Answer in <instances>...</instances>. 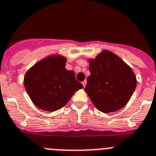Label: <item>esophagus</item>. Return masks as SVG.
<instances>
[{
    "label": "esophagus",
    "mask_w": 156,
    "mask_h": 156,
    "mask_svg": "<svg viewBox=\"0 0 156 156\" xmlns=\"http://www.w3.org/2000/svg\"><path fill=\"white\" fill-rule=\"evenodd\" d=\"M82 85H83V87H86V85H87V81L85 80V81H83V82H82Z\"/></svg>",
    "instance_id": "1"
}]
</instances>
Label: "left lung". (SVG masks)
I'll return each mask as SVG.
<instances>
[{
	"label": "left lung",
	"instance_id": "1",
	"mask_svg": "<svg viewBox=\"0 0 156 156\" xmlns=\"http://www.w3.org/2000/svg\"><path fill=\"white\" fill-rule=\"evenodd\" d=\"M89 69L85 91L98 111L115 112L126 106L137 84L131 67L116 54L104 50L90 60Z\"/></svg>",
	"mask_w": 156,
	"mask_h": 156
}]
</instances>
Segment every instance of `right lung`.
Listing matches in <instances>:
<instances>
[{
  "label": "right lung",
  "mask_w": 156,
  "mask_h": 156,
  "mask_svg": "<svg viewBox=\"0 0 156 156\" xmlns=\"http://www.w3.org/2000/svg\"><path fill=\"white\" fill-rule=\"evenodd\" d=\"M66 58L55 55L40 61L24 78V85L32 102L43 111H54L69 102L74 92L83 88L75 74L65 68Z\"/></svg>",
  "instance_id": "add662e5"
}]
</instances>
